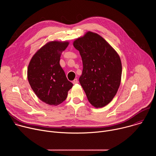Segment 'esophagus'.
<instances>
[{"instance_id":"esophagus-1","label":"esophagus","mask_w":156,"mask_h":156,"mask_svg":"<svg viewBox=\"0 0 156 156\" xmlns=\"http://www.w3.org/2000/svg\"><path fill=\"white\" fill-rule=\"evenodd\" d=\"M78 83V80L76 78V79H75L73 81V84H77Z\"/></svg>"}]
</instances>
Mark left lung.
<instances>
[{
  "mask_svg": "<svg viewBox=\"0 0 156 156\" xmlns=\"http://www.w3.org/2000/svg\"><path fill=\"white\" fill-rule=\"evenodd\" d=\"M80 54L83 69L79 81L94 107L113 99L120 84L122 63L117 52L100 35L87 32L73 42Z\"/></svg>",
  "mask_w": 156,
  "mask_h": 156,
  "instance_id": "8db88e82",
  "label": "left lung"
}]
</instances>
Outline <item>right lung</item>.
Segmentation results:
<instances>
[{
    "label": "right lung",
    "mask_w": 156,
    "mask_h": 156,
    "mask_svg": "<svg viewBox=\"0 0 156 156\" xmlns=\"http://www.w3.org/2000/svg\"><path fill=\"white\" fill-rule=\"evenodd\" d=\"M67 41H52L42 46L32 57L28 68V80L37 98L49 105H57L67 97L73 84L60 65V55Z\"/></svg>",
    "instance_id": "add662e5"
}]
</instances>
